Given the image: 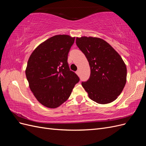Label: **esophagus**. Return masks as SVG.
Segmentation results:
<instances>
[{
    "label": "esophagus",
    "instance_id": "1",
    "mask_svg": "<svg viewBox=\"0 0 146 146\" xmlns=\"http://www.w3.org/2000/svg\"><path fill=\"white\" fill-rule=\"evenodd\" d=\"M76 74H77V75L80 74V71H79V70H77V71H76Z\"/></svg>",
    "mask_w": 146,
    "mask_h": 146
}]
</instances>
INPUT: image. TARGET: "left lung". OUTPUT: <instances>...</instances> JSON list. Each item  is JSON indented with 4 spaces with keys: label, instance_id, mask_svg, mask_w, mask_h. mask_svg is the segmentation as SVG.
Here are the masks:
<instances>
[{
    "label": "left lung",
    "instance_id": "8db88e82",
    "mask_svg": "<svg viewBox=\"0 0 146 146\" xmlns=\"http://www.w3.org/2000/svg\"><path fill=\"white\" fill-rule=\"evenodd\" d=\"M76 44L90 66L89 79L82 82L89 98L100 104L115 100L126 83L127 68L121 56L99 38H77Z\"/></svg>",
    "mask_w": 146,
    "mask_h": 146
}]
</instances>
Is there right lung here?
<instances>
[{
  "instance_id": "1",
  "label": "right lung",
  "mask_w": 146,
  "mask_h": 146,
  "mask_svg": "<svg viewBox=\"0 0 146 146\" xmlns=\"http://www.w3.org/2000/svg\"><path fill=\"white\" fill-rule=\"evenodd\" d=\"M74 40L69 35H55L39 45L29 59L25 74L30 88L46 107L55 108L64 103L80 80L68 63Z\"/></svg>"
}]
</instances>
